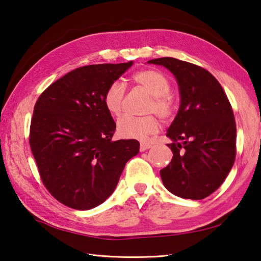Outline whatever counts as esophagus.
Listing matches in <instances>:
<instances>
[{
    "mask_svg": "<svg viewBox=\"0 0 261 261\" xmlns=\"http://www.w3.org/2000/svg\"><path fill=\"white\" fill-rule=\"evenodd\" d=\"M152 145L150 144V143H147V142H141V145H140V150L142 151V152H144V151H146V150H148V148H150Z\"/></svg>",
    "mask_w": 261,
    "mask_h": 261,
    "instance_id": "1",
    "label": "esophagus"
}]
</instances>
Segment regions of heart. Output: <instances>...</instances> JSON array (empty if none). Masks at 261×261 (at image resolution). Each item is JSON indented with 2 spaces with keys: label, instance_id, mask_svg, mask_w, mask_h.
I'll return each mask as SVG.
<instances>
[{
  "label": "heart",
  "instance_id": "heart-1",
  "mask_svg": "<svg viewBox=\"0 0 261 261\" xmlns=\"http://www.w3.org/2000/svg\"><path fill=\"white\" fill-rule=\"evenodd\" d=\"M133 81L151 94V100L146 107V113H155L161 119H169L174 113V100L169 94L170 82L160 72L143 70L133 75ZM125 88L119 81L111 82L103 93V105L108 113L119 116L123 109ZM159 129V120L154 115L142 117L123 116L117 121V132L121 137L145 140Z\"/></svg>",
  "mask_w": 261,
  "mask_h": 261
}]
</instances>
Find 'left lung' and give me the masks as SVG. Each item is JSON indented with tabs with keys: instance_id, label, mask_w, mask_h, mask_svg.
<instances>
[{
	"instance_id": "obj_1",
	"label": "left lung",
	"mask_w": 261,
	"mask_h": 261,
	"mask_svg": "<svg viewBox=\"0 0 261 261\" xmlns=\"http://www.w3.org/2000/svg\"><path fill=\"white\" fill-rule=\"evenodd\" d=\"M147 63L168 68L180 92V108L167 132L173 156L160 171L163 185L181 198H206L223 184L236 160L237 126L230 101L203 67L172 57Z\"/></svg>"
}]
</instances>
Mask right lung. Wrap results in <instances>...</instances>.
Here are the masks:
<instances>
[{"label":"right lung","mask_w":261,"mask_h":261,"mask_svg":"<svg viewBox=\"0 0 261 261\" xmlns=\"http://www.w3.org/2000/svg\"><path fill=\"white\" fill-rule=\"evenodd\" d=\"M133 65L98 64L75 68L37 100L29 144L41 181L60 203L87 211L114 193L136 140L113 141L116 123L103 93Z\"/></svg>","instance_id":"obj_1"}]
</instances>
